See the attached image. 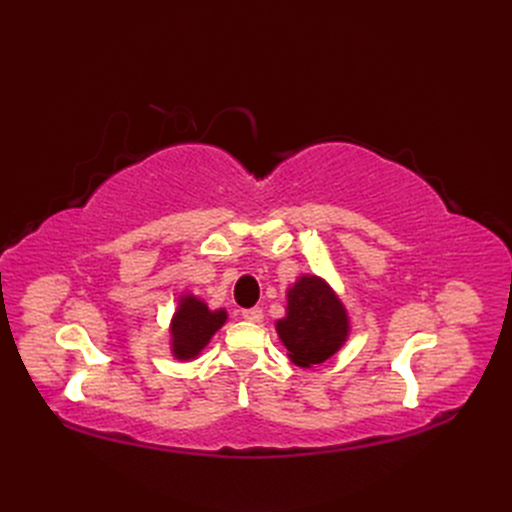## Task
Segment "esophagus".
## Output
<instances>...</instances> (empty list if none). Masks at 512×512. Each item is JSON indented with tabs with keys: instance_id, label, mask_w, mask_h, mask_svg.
<instances>
[{
	"instance_id": "obj_1",
	"label": "esophagus",
	"mask_w": 512,
	"mask_h": 512,
	"mask_svg": "<svg viewBox=\"0 0 512 512\" xmlns=\"http://www.w3.org/2000/svg\"><path fill=\"white\" fill-rule=\"evenodd\" d=\"M241 316L248 323H260L262 321V310L260 308H246V310H241Z\"/></svg>"
}]
</instances>
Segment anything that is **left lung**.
<instances>
[{"label": "left lung", "mask_w": 512, "mask_h": 512, "mask_svg": "<svg viewBox=\"0 0 512 512\" xmlns=\"http://www.w3.org/2000/svg\"><path fill=\"white\" fill-rule=\"evenodd\" d=\"M275 329L289 360L310 369L342 350L350 335V316L325 279L302 275L287 289L285 316Z\"/></svg>", "instance_id": "obj_1"}]
</instances>
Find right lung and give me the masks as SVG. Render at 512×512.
<instances>
[{
  "label": "right lung",
  "instance_id": "add662e5",
  "mask_svg": "<svg viewBox=\"0 0 512 512\" xmlns=\"http://www.w3.org/2000/svg\"><path fill=\"white\" fill-rule=\"evenodd\" d=\"M227 323V310H210L208 304L193 296H179V306L170 319V352L177 360H193L210 344L212 335Z\"/></svg>",
  "mask_w": 512,
  "mask_h": 512
}]
</instances>
